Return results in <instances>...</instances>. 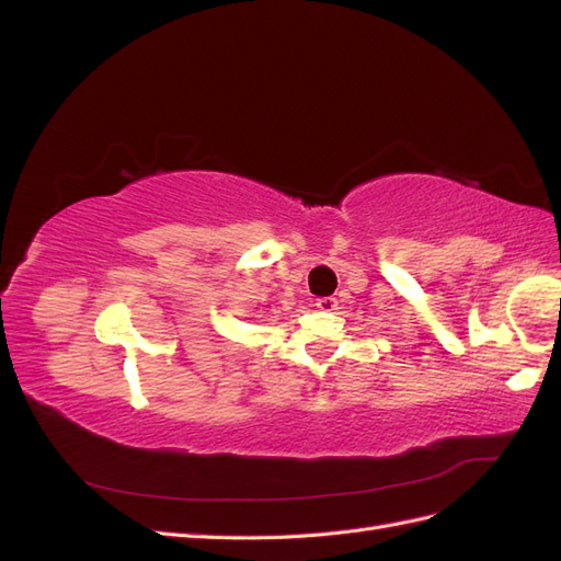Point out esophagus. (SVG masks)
<instances>
[{
  "label": "esophagus",
  "mask_w": 561,
  "mask_h": 561,
  "mask_svg": "<svg viewBox=\"0 0 561 561\" xmlns=\"http://www.w3.org/2000/svg\"><path fill=\"white\" fill-rule=\"evenodd\" d=\"M336 299L334 297H320V299H316V307L320 309V311H334L336 309Z\"/></svg>",
  "instance_id": "34e87169"
}]
</instances>
